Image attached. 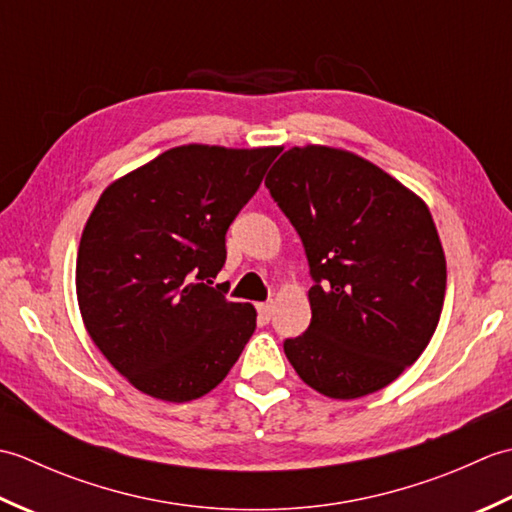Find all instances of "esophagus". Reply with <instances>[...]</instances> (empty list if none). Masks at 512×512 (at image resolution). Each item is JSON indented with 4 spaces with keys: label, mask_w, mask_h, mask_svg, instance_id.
<instances>
[{
    "label": "esophagus",
    "mask_w": 512,
    "mask_h": 512,
    "mask_svg": "<svg viewBox=\"0 0 512 512\" xmlns=\"http://www.w3.org/2000/svg\"><path fill=\"white\" fill-rule=\"evenodd\" d=\"M273 310H275V306L270 301L257 303V314H259V319H262L264 323H268L270 319H273Z\"/></svg>",
    "instance_id": "esophagus-1"
}]
</instances>
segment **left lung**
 Returning a JSON list of instances; mask_svg holds the SVG:
<instances>
[{
  "label": "left lung",
  "instance_id": "8db88e82",
  "mask_svg": "<svg viewBox=\"0 0 512 512\" xmlns=\"http://www.w3.org/2000/svg\"><path fill=\"white\" fill-rule=\"evenodd\" d=\"M266 187L306 248L312 321L284 352L303 383L352 400L387 387L438 328L447 259L416 193L345 149L281 154Z\"/></svg>",
  "mask_w": 512,
  "mask_h": 512
}]
</instances>
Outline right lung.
Returning <instances> with one entry per match:
<instances>
[{
	"label": "right lung",
	"mask_w": 512,
	"mask_h": 512,
	"mask_svg": "<svg viewBox=\"0 0 512 512\" xmlns=\"http://www.w3.org/2000/svg\"><path fill=\"white\" fill-rule=\"evenodd\" d=\"M275 158L277 147L182 145L101 193L76 255V299L96 347L143 394H209L253 336L255 308L211 284L228 226Z\"/></svg>",
	"instance_id": "1"
}]
</instances>
